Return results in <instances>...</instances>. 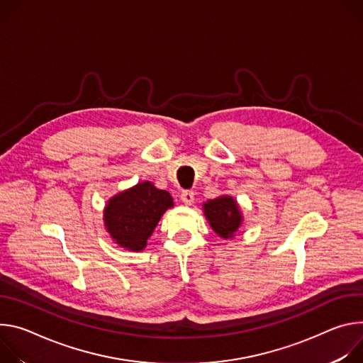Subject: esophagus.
<instances>
[{
  "mask_svg": "<svg viewBox=\"0 0 363 363\" xmlns=\"http://www.w3.org/2000/svg\"><path fill=\"white\" fill-rule=\"evenodd\" d=\"M180 197H182V202L187 206H191L194 202V193L191 190H184Z\"/></svg>",
  "mask_w": 363,
  "mask_h": 363,
  "instance_id": "esophagus-1",
  "label": "esophagus"
}]
</instances>
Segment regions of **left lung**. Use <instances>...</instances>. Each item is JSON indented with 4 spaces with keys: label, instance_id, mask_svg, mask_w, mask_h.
Wrapping results in <instances>:
<instances>
[{
    "label": "left lung",
    "instance_id": "8db88e82",
    "mask_svg": "<svg viewBox=\"0 0 363 363\" xmlns=\"http://www.w3.org/2000/svg\"><path fill=\"white\" fill-rule=\"evenodd\" d=\"M205 216L220 238H233L242 223V213L232 196H219L203 203Z\"/></svg>",
    "mask_w": 363,
    "mask_h": 363
}]
</instances>
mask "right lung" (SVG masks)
<instances>
[{"mask_svg": "<svg viewBox=\"0 0 363 363\" xmlns=\"http://www.w3.org/2000/svg\"><path fill=\"white\" fill-rule=\"evenodd\" d=\"M167 190L143 182L108 200L104 222L112 240L128 251H143L164 212L173 208Z\"/></svg>", "mask_w": 363, "mask_h": 363, "instance_id": "right-lung-1", "label": "right lung"}]
</instances>
